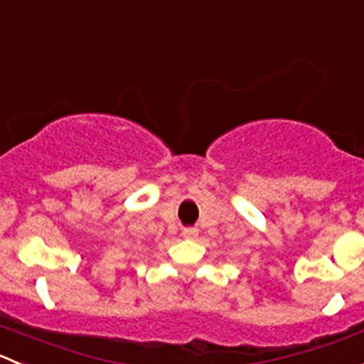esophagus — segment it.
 I'll use <instances>...</instances> for the list:
<instances>
[{
	"label": "esophagus",
	"instance_id": "1",
	"mask_svg": "<svg viewBox=\"0 0 364 364\" xmlns=\"http://www.w3.org/2000/svg\"><path fill=\"white\" fill-rule=\"evenodd\" d=\"M197 232H199V231H197L196 228H186V229H183V238L192 240V238H196Z\"/></svg>",
	"mask_w": 364,
	"mask_h": 364
}]
</instances>
